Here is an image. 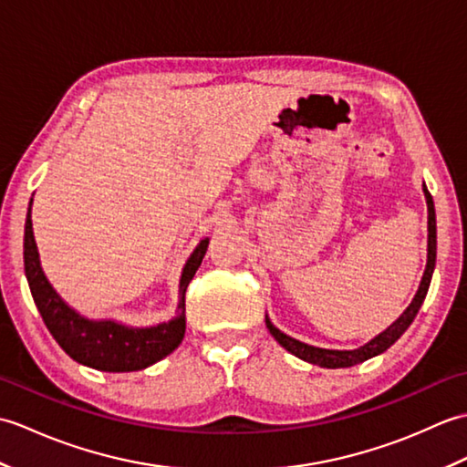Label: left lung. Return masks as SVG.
<instances>
[{
	"mask_svg": "<svg viewBox=\"0 0 467 467\" xmlns=\"http://www.w3.org/2000/svg\"><path fill=\"white\" fill-rule=\"evenodd\" d=\"M423 194H425V202H428V263H425V271L421 276V283L418 286V293L411 299V303L408 305L400 319H395L385 331H381L379 335H375L371 341H367L365 345L357 347V349H349V351H339V349H323V347H315L309 343H303L299 339H293L286 333H283L281 329L271 323L269 315L265 317L266 329L271 331V335L276 339L281 347H285L286 351L293 353L299 359L319 365V367H327V369H339V367H353L357 363H363L371 357L379 355L383 351L389 349V347L400 339V337L408 331V327L413 323L415 315H418L420 306L423 305L425 295H428L430 283H431V275L435 269V251H438V234H435V208H433V198L428 192V188L423 184Z\"/></svg>",
	"mask_w": 467,
	"mask_h": 467,
	"instance_id": "1",
	"label": "left lung"
}]
</instances>
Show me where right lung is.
Masks as SVG:
<instances>
[{
    "label": "right lung",
    "instance_id": "obj_1",
    "mask_svg": "<svg viewBox=\"0 0 467 467\" xmlns=\"http://www.w3.org/2000/svg\"><path fill=\"white\" fill-rule=\"evenodd\" d=\"M208 249V239H202L188 256L178 285V311L171 321L152 327H130L114 319H88L69 306L39 265V253L32 228V202L26 216L24 233V266L39 315L57 345L74 361L98 371L126 373L140 371L171 355L184 339L186 315L184 295Z\"/></svg>",
    "mask_w": 467,
    "mask_h": 467
}]
</instances>
